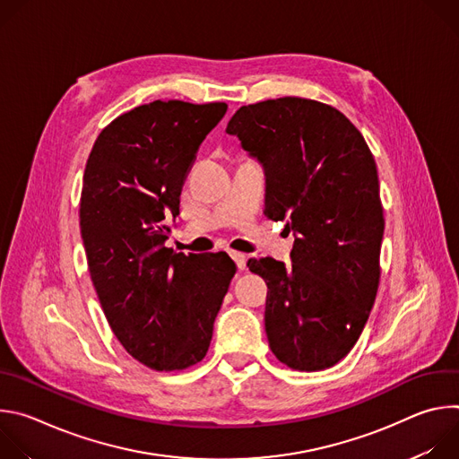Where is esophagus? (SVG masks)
<instances>
[{
    "mask_svg": "<svg viewBox=\"0 0 459 459\" xmlns=\"http://www.w3.org/2000/svg\"><path fill=\"white\" fill-rule=\"evenodd\" d=\"M230 255H232V259L236 261L238 269H239V271H245V267H247V255H245L243 252H236V250H232Z\"/></svg>",
    "mask_w": 459,
    "mask_h": 459,
    "instance_id": "34e87169",
    "label": "esophagus"
}]
</instances>
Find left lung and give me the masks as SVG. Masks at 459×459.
I'll list each match as a JSON object with an SVG mask.
<instances>
[{"label": "left lung", "mask_w": 459, "mask_h": 459, "mask_svg": "<svg viewBox=\"0 0 459 459\" xmlns=\"http://www.w3.org/2000/svg\"><path fill=\"white\" fill-rule=\"evenodd\" d=\"M267 172L265 216L296 232L292 265L250 257L267 283L265 331L294 370H323L356 345L376 299L383 205L374 156L338 108L285 96L245 105L227 125Z\"/></svg>", "instance_id": "1"}]
</instances>
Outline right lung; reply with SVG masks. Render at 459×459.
Listing matches in <instances>:
<instances>
[{
	"mask_svg": "<svg viewBox=\"0 0 459 459\" xmlns=\"http://www.w3.org/2000/svg\"><path fill=\"white\" fill-rule=\"evenodd\" d=\"M227 103L156 100L112 119L89 154L80 227L92 285L123 349L152 370L200 363L236 264L165 247L195 152Z\"/></svg>",
	"mask_w": 459,
	"mask_h": 459,
	"instance_id": "add662e5",
	"label": "right lung"
}]
</instances>
